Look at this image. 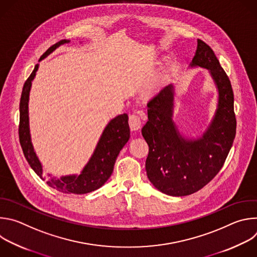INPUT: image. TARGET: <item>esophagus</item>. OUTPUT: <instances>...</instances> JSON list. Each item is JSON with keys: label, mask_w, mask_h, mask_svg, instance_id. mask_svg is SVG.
Segmentation results:
<instances>
[{"label": "esophagus", "mask_w": 257, "mask_h": 257, "mask_svg": "<svg viewBox=\"0 0 257 257\" xmlns=\"http://www.w3.org/2000/svg\"><path fill=\"white\" fill-rule=\"evenodd\" d=\"M141 124H142V121H141V118L138 115L132 114V115L129 116V125H130L131 130L140 129Z\"/></svg>", "instance_id": "1"}]
</instances>
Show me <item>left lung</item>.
I'll return each instance as SVG.
<instances>
[{
    "mask_svg": "<svg viewBox=\"0 0 257 257\" xmlns=\"http://www.w3.org/2000/svg\"><path fill=\"white\" fill-rule=\"evenodd\" d=\"M192 66L208 69L218 89L217 109L206 133L194 141L179 135L172 121L171 84L149 100V121L141 131L150 148L146 174L157 189L172 196L189 195L208 184L223 168L236 135L231 81L212 49L200 40Z\"/></svg>",
    "mask_w": 257,
    "mask_h": 257,
    "instance_id": "obj_1",
    "label": "left lung"
}]
</instances>
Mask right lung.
<instances>
[{
  "label": "right lung",
  "mask_w": 257,
  "mask_h": 257,
  "mask_svg": "<svg viewBox=\"0 0 257 257\" xmlns=\"http://www.w3.org/2000/svg\"><path fill=\"white\" fill-rule=\"evenodd\" d=\"M68 42L69 41L63 40L53 45L46 51L40 60L44 59L58 47ZM38 68L39 64H36L30 76L23 85L19 104L20 118L18 132L19 141L25 159L32 170L43 180H46V177L43 175L42 165L33 151L28 127V95L31 81L35 76V72ZM129 137L130 129L128 124V115L125 113L117 116L107 124L97 143L93 156L79 176H68L62 177L61 179L49 178L47 184L50 187L67 194H85L98 189L111 177L117 157L123 146L129 140Z\"/></svg>",
  "instance_id": "right-lung-1"
}]
</instances>
